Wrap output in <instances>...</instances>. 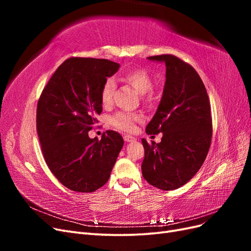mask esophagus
<instances>
[{"instance_id":"34e87169","label":"esophagus","mask_w":251,"mask_h":251,"mask_svg":"<svg viewBox=\"0 0 251 251\" xmlns=\"http://www.w3.org/2000/svg\"><path fill=\"white\" fill-rule=\"evenodd\" d=\"M124 139H125L126 142H132V141L136 140V138L133 137V136H131V135H125L124 136Z\"/></svg>"}]
</instances>
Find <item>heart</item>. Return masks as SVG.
<instances>
[{"label": "heart", "instance_id": "b5f03b06", "mask_svg": "<svg viewBox=\"0 0 251 251\" xmlns=\"http://www.w3.org/2000/svg\"><path fill=\"white\" fill-rule=\"evenodd\" d=\"M120 79L130 85L136 92L142 95V101L146 104H150L154 101V92L151 91L153 87V78L150 72L143 68H134L120 75ZM115 90V80L108 78L104 81L100 100L104 107H109L113 101V94ZM141 116L138 114H131L126 112H117L110 118V124L121 131L131 132L136 121H139Z\"/></svg>", "mask_w": 251, "mask_h": 251}]
</instances>
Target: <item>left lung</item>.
I'll use <instances>...</instances> for the list:
<instances>
[{
  "mask_svg": "<svg viewBox=\"0 0 251 251\" xmlns=\"http://www.w3.org/2000/svg\"><path fill=\"white\" fill-rule=\"evenodd\" d=\"M149 59L165 63L166 80L160 104L146 132L163 136L159 143L142 138V176L151 185L172 191L191 180L207 156L212 136L210 103L191 65L172 54Z\"/></svg>",
  "mask_w": 251,
  "mask_h": 251,
  "instance_id": "left-lung-1",
  "label": "left lung"
}]
</instances>
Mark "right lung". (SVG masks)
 Segmentation results:
<instances>
[{
  "mask_svg": "<svg viewBox=\"0 0 251 251\" xmlns=\"http://www.w3.org/2000/svg\"><path fill=\"white\" fill-rule=\"evenodd\" d=\"M119 68L109 59L70 57L60 65L37 101L36 131L51 173L67 188L92 193L107 183L124 139L107 131L89 137L102 111L100 92Z\"/></svg>",
  "mask_w": 251,
  "mask_h": 251,
  "instance_id": "1",
  "label": "right lung"
}]
</instances>
